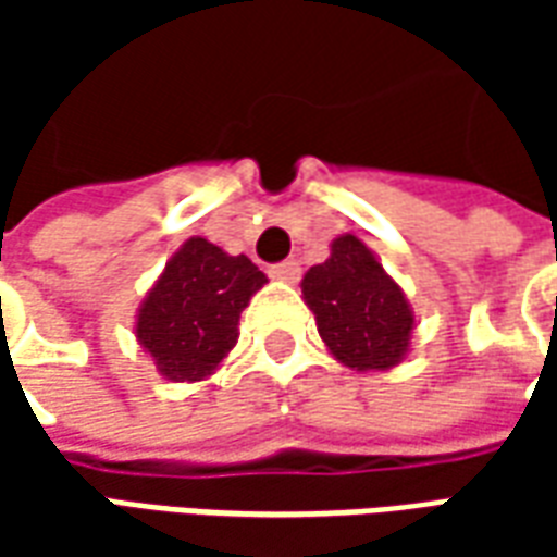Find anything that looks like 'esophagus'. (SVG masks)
<instances>
[{"instance_id": "obj_1", "label": "esophagus", "mask_w": 557, "mask_h": 557, "mask_svg": "<svg viewBox=\"0 0 557 557\" xmlns=\"http://www.w3.org/2000/svg\"><path fill=\"white\" fill-rule=\"evenodd\" d=\"M271 277L280 280V283H298V277H301V265H298L295 259H286V262H280V265L271 268Z\"/></svg>"}]
</instances>
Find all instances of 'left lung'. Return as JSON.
<instances>
[{
  "label": "left lung",
  "instance_id": "obj_1",
  "mask_svg": "<svg viewBox=\"0 0 557 557\" xmlns=\"http://www.w3.org/2000/svg\"><path fill=\"white\" fill-rule=\"evenodd\" d=\"M319 337L343 367L379 373L403 363L411 349L414 313L397 280L358 235H339L331 256L301 280Z\"/></svg>",
  "mask_w": 557,
  "mask_h": 557
}]
</instances>
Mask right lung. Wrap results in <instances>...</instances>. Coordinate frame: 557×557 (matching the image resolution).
Masks as SVG:
<instances>
[{
    "label": "right lung",
    "instance_id": "obj_1",
    "mask_svg": "<svg viewBox=\"0 0 557 557\" xmlns=\"http://www.w3.org/2000/svg\"><path fill=\"white\" fill-rule=\"evenodd\" d=\"M268 277L206 238L172 253L137 310V343L166 382H202L238 343V319Z\"/></svg>",
    "mask_w": 557,
    "mask_h": 557
}]
</instances>
